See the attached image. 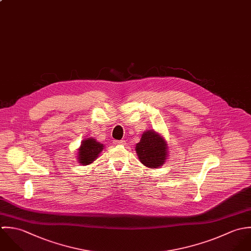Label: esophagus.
Listing matches in <instances>:
<instances>
[{"label": "esophagus", "mask_w": 251, "mask_h": 251, "mask_svg": "<svg viewBox=\"0 0 251 251\" xmlns=\"http://www.w3.org/2000/svg\"><path fill=\"white\" fill-rule=\"evenodd\" d=\"M114 145H120V146H124L125 145V141L121 140V141H113Z\"/></svg>", "instance_id": "34e87169"}]
</instances>
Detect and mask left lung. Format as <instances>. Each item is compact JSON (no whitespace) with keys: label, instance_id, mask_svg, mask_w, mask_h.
<instances>
[{"label":"left lung","instance_id":"obj_1","mask_svg":"<svg viewBox=\"0 0 251 251\" xmlns=\"http://www.w3.org/2000/svg\"><path fill=\"white\" fill-rule=\"evenodd\" d=\"M136 151L140 161L151 169L164 165L168 157L166 141L153 130H149L142 135L140 143L136 146Z\"/></svg>","mask_w":251,"mask_h":251}]
</instances>
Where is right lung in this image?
Segmentation results:
<instances>
[{"label":"right lung","instance_id":"1","mask_svg":"<svg viewBox=\"0 0 251 251\" xmlns=\"http://www.w3.org/2000/svg\"><path fill=\"white\" fill-rule=\"evenodd\" d=\"M103 146L99 142H97L93 138H87L82 141L80 148L77 152V160L81 165H89L97 159L100 151H102Z\"/></svg>","mask_w":251,"mask_h":251}]
</instances>
